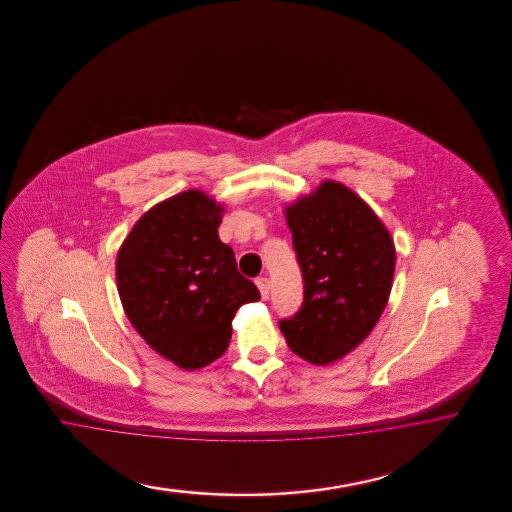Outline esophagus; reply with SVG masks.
<instances>
[{
  "mask_svg": "<svg viewBox=\"0 0 512 512\" xmlns=\"http://www.w3.org/2000/svg\"><path fill=\"white\" fill-rule=\"evenodd\" d=\"M257 287H259V291H261V296H263L264 300L270 296V279L268 278H257Z\"/></svg>",
  "mask_w": 512,
  "mask_h": 512,
  "instance_id": "obj_1",
  "label": "esophagus"
}]
</instances>
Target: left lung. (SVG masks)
<instances>
[{
  "label": "left lung",
  "mask_w": 512,
  "mask_h": 512,
  "mask_svg": "<svg viewBox=\"0 0 512 512\" xmlns=\"http://www.w3.org/2000/svg\"><path fill=\"white\" fill-rule=\"evenodd\" d=\"M304 300L279 328L298 357L330 364L372 332L387 306L394 242L351 189L325 182L287 208Z\"/></svg>",
  "instance_id": "obj_1"
}]
</instances>
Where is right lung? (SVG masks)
Here are the masks:
<instances>
[{
  "instance_id": "add662e5",
  "label": "right lung",
  "mask_w": 512,
  "mask_h": 512,
  "mask_svg": "<svg viewBox=\"0 0 512 512\" xmlns=\"http://www.w3.org/2000/svg\"><path fill=\"white\" fill-rule=\"evenodd\" d=\"M223 208L189 189L140 217L116 261L118 293L140 338L184 370L221 357L234 313L261 298L219 240Z\"/></svg>"
}]
</instances>
